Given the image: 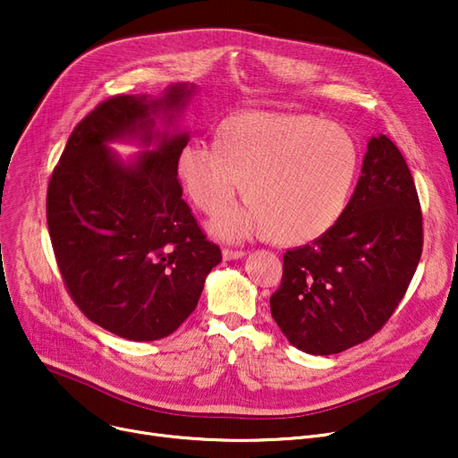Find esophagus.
<instances>
[{"mask_svg": "<svg viewBox=\"0 0 458 458\" xmlns=\"http://www.w3.org/2000/svg\"><path fill=\"white\" fill-rule=\"evenodd\" d=\"M245 256H247L245 250H230V249H225V250H223V259H225V261L242 259V258H245Z\"/></svg>", "mask_w": 458, "mask_h": 458, "instance_id": "esophagus-1", "label": "esophagus"}]
</instances>
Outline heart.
<instances>
[{"instance_id": "b5f03b06", "label": "heart", "mask_w": 458, "mask_h": 458, "mask_svg": "<svg viewBox=\"0 0 458 458\" xmlns=\"http://www.w3.org/2000/svg\"><path fill=\"white\" fill-rule=\"evenodd\" d=\"M358 147L342 126L302 113H237L213 130L211 148L187 142L176 176L208 215L235 197L247 206L209 223L226 242L267 235L280 245H304L344 216L358 176Z\"/></svg>"}]
</instances>
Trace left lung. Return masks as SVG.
Returning a JSON list of instances; mask_svg holds the SVG:
<instances>
[{"instance_id":"obj_1","label":"left lung","mask_w":458,"mask_h":458,"mask_svg":"<svg viewBox=\"0 0 458 458\" xmlns=\"http://www.w3.org/2000/svg\"><path fill=\"white\" fill-rule=\"evenodd\" d=\"M423 249L418 191L386 135L368 142L362 176L330 232L284 254L271 314L293 347L335 354L366 342L406 293Z\"/></svg>"}]
</instances>
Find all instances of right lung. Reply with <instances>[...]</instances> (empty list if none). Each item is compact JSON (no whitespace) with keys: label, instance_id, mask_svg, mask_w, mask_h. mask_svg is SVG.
Here are the masks:
<instances>
[{"label":"right lung","instance_id":"right-lung-1","mask_svg":"<svg viewBox=\"0 0 458 458\" xmlns=\"http://www.w3.org/2000/svg\"><path fill=\"white\" fill-rule=\"evenodd\" d=\"M189 83L159 96L123 94L68 137L47 185L46 219L68 293L102 328L131 342L173 334L197 308L223 256L182 199L176 156ZM113 141L143 148L124 160Z\"/></svg>","mask_w":458,"mask_h":458}]
</instances>
